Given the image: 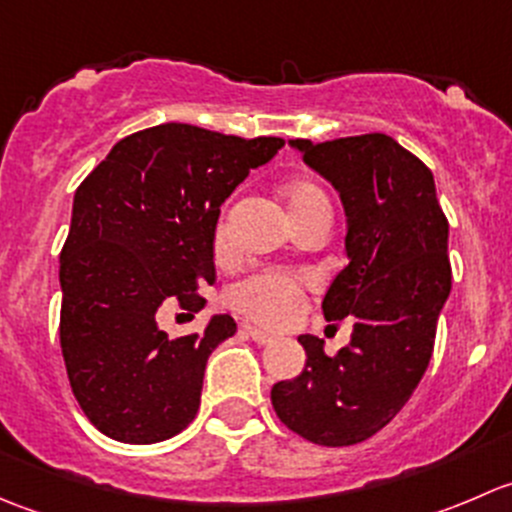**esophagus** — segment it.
<instances>
[{"mask_svg": "<svg viewBox=\"0 0 512 512\" xmlns=\"http://www.w3.org/2000/svg\"><path fill=\"white\" fill-rule=\"evenodd\" d=\"M245 334L252 339V342H257V344H272V342H277L275 334L262 332V329L252 327V324H245Z\"/></svg>", "mask_w": 512, "mask_h": 512, "instance_id": "34e87169", "label": "esophagus"}]
</instances>
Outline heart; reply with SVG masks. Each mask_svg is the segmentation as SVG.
Masks as SVG:
<instances>
[{
	"instance_id": "obj_1",
	"label": "heart",
	"mask_w": 512,
	"mask_h": 512,
	"mask_svg": "<svg viewBox=\"0 0 512 512\" xmlns=\"http://www.w3.org/2000/svg\"><path fill=\"white\" fill-rule=\"evenodd\" d=\"M285 200L292 218H297V215L307 213L314 203H324L327 195L317 185L307 183V180H294L285 188ZM215 245H225L223 223L218 225V232H215ZM304 285H307V280L299 275H287V272L280 270H262L232 285L230 292H227V302L237 312L247 314L257 322L270 324V327H285L297 317L299 304H302L304 297Z\"/></svg>"
}]
</instances>
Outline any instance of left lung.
Listing matches in <instances>:
<instances>
[{
	"mask_svg": "<svg viewBox=\"0 0 512 512\" xmlns=\"http://www.w3.org/2000/svg\"><path fill=\"white\" fill-rule=\"evenodd\" d=\"M289 146L342 198L349 265L322 312L329 322L354 317V332L337 356L302 334L307 364L272 386V406L307 441L354 446L399 414L426 374L451 294L448 220L431 170L386 133Z\"/></svg>",
	"mask_w": 512,
	"mask_h": 512,
	"instance_id": "obj_1",
	"label": "left lung"
}]
</instances>
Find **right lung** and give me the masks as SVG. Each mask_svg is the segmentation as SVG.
<instances>
[{"instance_id": "add662e5", "label": "right lung", "mask_w": 512, "mask_h": 512, "mask_svg": "<svg viewBox=\"0 0 512 512\" xmlns=\"http://www.w3.org/2000/svg\"><path fill=\"white\" fill-rule=\"evenodd\" d=\"M285 146L188 123L123 138L79 185L61 250V354L71 391L101 433L158 443L200 406L208 356L237 332L230 314L168 339L158 309L198 312L213 285L220 205Z\"/></svg>"}]
</instances>
